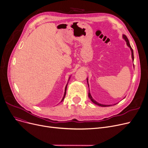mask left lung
<instances>
[{"instance_id": "1", "label": "left lung", "mask_w": 148, "mask_h": 148, "mask_svg": "<svg viewBox=\"0 0 148 148\" xmlns=\"http://www.w3.org/2000/svg\"><path fill=\"white\" fill-rule=\"evenodd\" d=\"M123 39L125 40V42H126V43H127V46L130 48V50H131V52H132V60H133V62L134 61V54H133V49L132 48V47H131V46H130V42H129V40H128V38H127V36L125 35V34H123ZM86 81H87V84H88V87H89V84H88V78H86ZM88 97H89V98L91 99V101L92 102V103H94V104H95V105H99V106H101V107H107V106H112V105H103V104H100V103H98V102H97L96 101H95V100H94L93 99V98L92 97V96H91V94H90V89H89V90H88ZM117 103H116V104H114V105H116Z\"/></svg>"}]
</instances>
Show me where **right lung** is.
Wrapping results in <instances>:
<instances>
[{
  "label": "right lung",
  "instance_id": "1",
  "mask_svg": "<svg viewBox=\"0 0 148 148\" xmlns=\"http://www.w3.org/2000/svg\"><path fill=\"white\" fill-rule=\"evenodd\" d=\"M70 78H71V76L69 77V80H68V82H69V79H70ZM68 82H67V85H66V87H65V91H64V96H63V99H62V101H61V102L62 101H63V100H64V97H65V95H66V89H67V84H68Z\"/></svg>",
  "mask_w": 148,
  "mask_h": 148
}]
</instances>
